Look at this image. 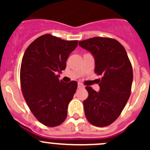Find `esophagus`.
Returning <instances> with one entry per match:
<instances>
[{"mask_svg": "<svg viewBox=\"0 0 150 150\" xmlns=\"http://www.w3.org/2000/svg\"><path fill=\"white\" fill-rule=\"evenodd\" d=\"M78 88H84V86H83V85L81 84V83H78Z\"/></svg>", "mask_w": 150, "mask_h": 150, "instance_id": "1", "label": "esophagus"}]
</instances>
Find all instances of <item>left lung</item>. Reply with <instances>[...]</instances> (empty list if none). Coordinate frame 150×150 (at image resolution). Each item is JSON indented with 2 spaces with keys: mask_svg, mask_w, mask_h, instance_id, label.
I'll list each match as a JSON object with an SVG mask.
<instances>
[{
  "mask_svg": "<svg viewBox=\"0 0 150 150\" xmlns=\"http://www.w3.org/2000/svg\"><path fill=\"white\" fill-rule=\"evenodd\" d=\"M79 46L94 57V72L102 76L100 89H86L88 96L83 101L86 117L95 126L112 123L122 112L131 95L133 69L124 47L117 40L94 37L79 41Z\"/></svg>",
  "mask_w": 150,
  "mask_h": 150,
  "instance_id": "8db88e82",
  "label": "left lung"
}]
</instances>
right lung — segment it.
Listing matches in <instances>:
<instances>
[{
    "instance_id": "1",
    "label": "right lung",
    "mask_w": 150,
    "mask_h": 150,
    "mask_svg": "<svg viewBox=\"0 0 150 150\" xmlns=\"http://www.w3.org/2000/svg\"><path fill=\"white\" fill-rule=\"evenodd\" d=\"M78 40H64L46 34L38 38L27 48L20 69L22 91L35 117L48 127L65 120L67 107L73 98L78 83L59 80L66 68L69 54Z\"/></svg>"
}]
</instances>
